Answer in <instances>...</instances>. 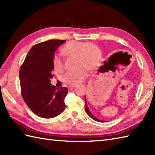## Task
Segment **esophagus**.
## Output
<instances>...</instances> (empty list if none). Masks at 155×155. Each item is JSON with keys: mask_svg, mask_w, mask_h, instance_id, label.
Listing matches in <instances>:
<instances>
[{"mask_svg": "<svg viewBox=\"0 0 155 155\" xmlns=\"http://www.w3.org/2000/svg\"><path fill=\"white\" fill-rule=\"evenodd\" d=\"M74 87V86H73V85H71V86H69V87H68V89L69 91H71L72 89H73Z\"/></svg>", "mask_w": 155, "mask_h": 155, "instance_id": "34e87169", "label": "esophagus"}]
</instances>
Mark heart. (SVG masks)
<instances>
[{"mask_svg":"<svg viewBox=\"0 0 155 155\" xmlns=\"http://www.w3.org/2000/svg\"><path fill=\"white\" fill-rule=\"evenodd\" d=\"M63 54L68 57H75L74 70L67 72L63 77V81L68 84H77L83 81L87 76V69L93 71L99 63L101 52L97 45L91 42L72 41L67 42L63 48ZM54 67L57 71L63 68V60L59 54L54 55L52 59Z\"/></svg>","mask_w":155,"mask_h":155,"instance_id":"heart-1","label":"heart"}]
</instances>
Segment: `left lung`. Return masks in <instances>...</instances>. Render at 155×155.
<instances>
[{
	"instance_id": "8db88e82",
	"label": "left lung",
	"mask_w": 155,
	"mask_h": 155,
	"mask_svg": "<svg viewBox=\"0 0 155 155\" xmlns=\"http://www.w3.org/2000/svg\"><path fill=\"white\" fill-rule=\"evenodd\" d=\"M114 58H112V57H110L109 58H108V60L107 62H104V68H109L112 65L114 64ZM84 102H85V110H86V113H87V114L91 118H93V120H96L97 122H100V123H104V122H105L104 120H100L98 119V118H97L96 117L94 116V115L91 113V110H89V108H88V104H87V98H86V96H85L84 97Z\"/></svg>"
}]
</instances>
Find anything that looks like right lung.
<instances>
[{"label":"right lung","instance_id":"1","mask_svg":"<svg viewBox=\"0 0 155 155\" xmlns=\"http://www.w3.org/2000/svg\"><path fill=\"white\" fill-rule=\"evenodd\" d=\"M65 42L50 40L34 45L20 69L23 99L35 114L42 118L55 117L65 109L64 101L68 89L66 87L58 89L51 83L54 52Z\"/></svg>","mask_w":155,"mask_h":155}]
</instances>
